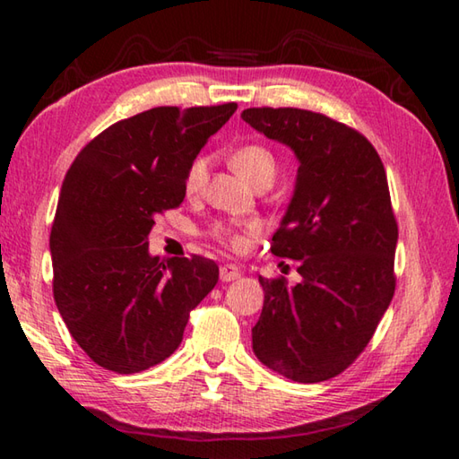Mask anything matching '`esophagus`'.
I'll use <instances>...</instances> for the list:
<instances>
[{
	"instance_id": "1",
	"label": "esophagus",
	"mask_w": 459,
	"mask_h": 459,
	"mask_svg": "<svg viewBox=\"0 0 459 459\" xmlns=\"http://www.w3.org/2000/svg\"><path fill=\"white\" fill-rule=\"evenodd\" d=\"M240 277V269L232 263H227V265L221 267V281H235V279Z\"/></svg>"
}]
</instances>
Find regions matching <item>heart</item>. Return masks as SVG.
<instances>
[{
    "label": "heart",
    "instance_id": "obj_1",
    "mask_svg": "<svg viewBox=\"0 0 459 459\" xmlns=\"http://www.w3.org/2000/svg\"><path fill=\"white\" fill-rule=\"evenodd\" d=\"M230 161L232 166L237 168V172L243 174L247 180L253 186H257V188H267V186L273 184L279 172V160L275 152L263 143H245L237 147L230 155ZM208 169H211V160H208V155H198V158L190 164L188 172H186V194L196 196V194L204 190L208 180ZM259 230L261 229L257 222L240 224V230L230 227V224L214 222L212 227L208 229V235L214 240H219L224 247L240 248L245 245V235L255 237L259 235Z\"/></svg>",
    "mask_w": 459,
    "mask_h": 459
}]
</instances>
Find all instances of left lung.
Instances as JSON below:
<instances>
[{"mask_svg":"<svg viewBox=\"0 0 459 459\" xmlns=\"http://www.w3.org/2000/svg\"><path fill=\"white\" fill-rule=\"evenodd\" d=\"M299 160L298 184L271 253L298 261L301 281L259 277L257 359L295 383H322L359 359L394 295V219L385 166L346 123L293 107L240 115Z\"/></svg>","mask_w":459,"mask_h":459,"instance_id":"obj_1","label":"left lung"}]
</instances>
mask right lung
Instances as JSON below:
<instances>
[{"label": "right lung", "instance_id": "1", "mask_svg": "<svg viewBox=\"0 0 459 459\" xmlns=\"http://www.w3.org/2000/svg\"><path fill=\"white\" fill-rule=\"evenodd\" d=\"M237 103L153 107L82 147L50 230L52 291L89 359L131 375L180 346L190 312L219 281L212 259L147 253L155 216L182 204L186 172Z\"/></svg>", "mask_w": 459, "mask_h": 459}]
</instances>
